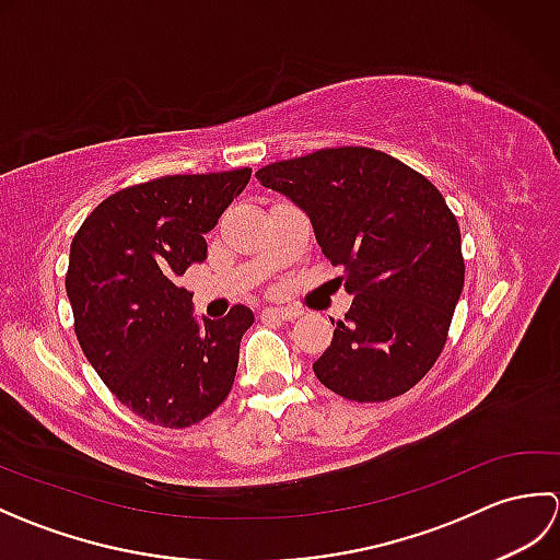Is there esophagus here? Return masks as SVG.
Returning <instances> with one entry per match:
<instances>
[{
    "label": "esophagus",
    "instance_id": "obj_1",
    "mask_svg": "<svg viewBox=\"0 0 560 560\" xmlns=\"http://www.w3.org/2000/svg\"><path fill=\"white\" fill-rule=\"evenodd\" d=\"M261 317H277V319H287V323H293L299 313L293 311V307H265L261 311Z\"/></svg>",
    "mask_w": 560,
    "mask_h": 560
}]
</instances>
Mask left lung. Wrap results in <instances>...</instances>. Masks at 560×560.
Wrapping results in <instances>:
<instances>
[{"mask_svg":"<svg viewBox=\"0 0 560 560\" xmlns=\"http://www.w3.org/2000/svg\"><path fill=\"white\" fill-rule=\"evenodd\" d=\"M255 175L311 219L353 295L313 363L319 383L353 401L404 395L443 351L464 287L459 225L443 195L409 165L363 147L323 149Z\"/></svg>","mask_w":560,"mask_h":560,"instance_id":"left-lung-1","label":"left lung"}]
</instances>
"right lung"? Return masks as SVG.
Wrapping results in <instances>:
<instances>
[{
  "instance_id": "obj_1",
  "label": "right lung",
  "mask_w": 560,
  "mask_h": 560,
  "mask_svg": "<svg viewBox=\"0 0 560 560\" xmlns=\"http://www.w3.org/2000/svg\"><path fill=\"white\" fill-rule=\"evenodd\" d=\"M253 168L165 175L91 211L71 241L67 295L93 371L144 421L185 428L229 397L255 315L195 317L177 277L207 259L209 233Z\"/></svg>"
}]
</instances>
